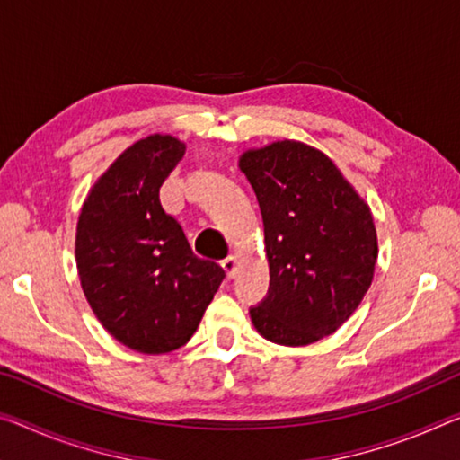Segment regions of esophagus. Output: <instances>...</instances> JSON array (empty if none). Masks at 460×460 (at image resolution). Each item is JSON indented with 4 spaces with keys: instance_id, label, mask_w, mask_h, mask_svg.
Here are the masks:
<instances>
[{
    "instance_id": "esophagus-1",
    "label": "esophagus",
    "mask_w": 460,
    "mask_h": 460,
    "mask_svg": "<svg viewBox=\"0 0 460 460\" xmlns=\"http://www.w3.org/2000/svg\"><path fill=\"white\" fill-rule=\"evenodd\" d=\"M221 266H223V270H225V272H227V276H229V279H233V276H235V274H237L239 258H237V256H229V258H225V260L221 261Z\"/></svg>"
}]
</instances>
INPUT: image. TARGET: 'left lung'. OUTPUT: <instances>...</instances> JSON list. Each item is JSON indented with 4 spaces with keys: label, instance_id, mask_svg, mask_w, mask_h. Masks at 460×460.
<instances>
[{
    "label": "left lung",
    "instance_id": "8db88e82",
    "mask_svg": "<svg viewBox=\"0 0 460 460\" xmlns=\"http://www.w3.org/2000/svg\"><path fill=\"white\" fill-rule=\"evenodd\" d=\"M239 170L264 218L270 288L250 309L260 335L307 346L358 309L378 256L368 204L323 151L301 141L247 149Z\"/></svg>",
    "mask_w": 460,
    "mask_h": 460
}]
</instances>
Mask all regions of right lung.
Here are the masks:
<instances>
[{
    "label": "right lung",
    "instance_id": "1",
    "mask_svg": "<svg viewBox=\"0 0 460 460\" xmlns=\"http://www.w3.org/2000/svg\"><path fill=\"white\" fill-rule=\"evenodd\" d=\"M172 135L130 145L102 173L82 207L75 261L93 315L141 354L184 346L213 301L225 270L194 256L159 188L184 157Z\"/></svg>",
    "mask_w": 460,
    "mask_h": 460
}]
</instances>
